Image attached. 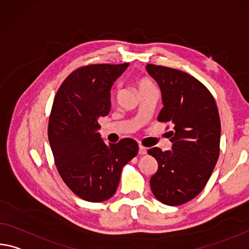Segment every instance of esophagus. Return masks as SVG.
<instances>
[{
  "mask_svg": "<svg viewBox=\"0 0 249 249\" xmlns=\"http://www.w3.org/2000/svg\"><path fill=\"white\" fill-rule=\"evenodd\" d=\"M139 153L141 154V155H144V154L147 153V151H146V148L144 147L143 145H140L139 146Z\"/></svg>",
  "mask_w": 249,
  "mask_h": 249,
  "instance_id": "34e87169",
  "label": "esophagus"
}]
</instances>
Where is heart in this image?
I'll return each mask as SVG.
<instances>
[{"instance_id": "heart-1", "label": "heart", "mask_w": 249, "mask_h": 249, "mask_svg": "<svg viewBox=\"0 0 249 249\" xmlns=\"http://www.w3.org/2000/svg\"><path fill=\"white\" fill-rule=\"evenodd\" d=\"M136 86H137V90H139V93L144 92V90H147V89H155V86H154L153 82L151 80H148V78H140L139 81L136 83ZM118 90H120V86H117L115 89V93H117Z\"/></svg>"}]
</instances>
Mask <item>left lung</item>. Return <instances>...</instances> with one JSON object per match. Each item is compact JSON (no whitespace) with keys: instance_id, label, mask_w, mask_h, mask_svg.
Returning a JSON list of instances; mask_svg holds the SVG:
<instances>
[{"instance_id":"8db88e82","label":"left lung","mask_w":249,"mask_h":249,"mask_svg":"<svg viewBox=\"0 0 249 249\" xmlns=\"http://www.w3.org/2000/svg\"><path fill=\"white\" fill-rule=\"evenodd\" d=\"M146 70L161 92L164 107L157 120L174 126L169 132L172 151H147L159 163L149 183L156 199L178 206L203 191L218 160V108L208 89L192 75L154 64L146 65Z\"/></svg>"}]
</instances>
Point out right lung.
Listing matches in <instances>:
<instances>
[{
	"label": "right lung",
	"instance_id": "obj_1",
	"mask_svg": "<svg viewBox=\"0 0 249 249\" xmlns=\"http://www.w3.org/2000/svg\"><path fill=\"white\" fill-rule=\"evenodd\" d=\"M124 64H90L75 70L58 89L49 120V141L62 179L75 195L100 203L115 194L122 168L137 155L139 144L102 140L98 118L110 109V88Z\"/></svg>",
	"mask_w": 249,
	"mask_h": 249
}]
</instances>
